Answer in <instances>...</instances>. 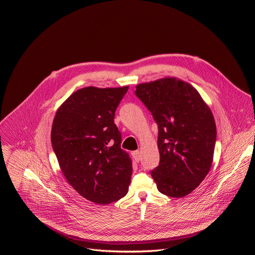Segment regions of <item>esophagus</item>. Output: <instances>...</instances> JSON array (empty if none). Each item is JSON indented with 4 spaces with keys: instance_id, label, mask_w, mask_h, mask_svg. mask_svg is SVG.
<instances>
[{
    "instance_id": "esophagus-1",
    "label": "esophagus",
    "mask_w": 255,
    "mask_h": 255,
    "mask_svg": "<svg viewBox=\"0 0 255 255\" xmlns=\"http://www.w3.org/2000/svg\"><path fill=\"white\" fill-rule=\"evenodd\" d=\"M131 154H132L134 160H135L136 162H139V160H140V153H139V151H138V150L133 151Z\"/></svg>"
}]
</instances>
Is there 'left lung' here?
<instances>
[{"instance_id":"8db88e82","label":"left lung","mask_w":255,"mask_h":255,"mask_svg":"<svg viewBox=\"0 0 255 255\" xmlns=\"http://www.w3.org/2000/svg\"><path fill=\"white\" fill-rule=\"evenodd\" d=\"M135 95L158 126L160 160L151 170L158 191L171 198L191 194L213 161L217 129L211 110L194 87L175 78L140 84Z\"/></svg>"}]
</instances>
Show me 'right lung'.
Returning <instances> with one entry per match:
<instances>
[{"label": "right lung", "instance_id": "right-lung-1", "mask_svg": "<svg viewBox=\"0 0 255 255\" xmlns=\"http://www.w3.org/2000/svg\"><path fill=\"white\" fill-rule=\"evenodd\" d=\"M128 87H88L59 107L51 129L52 148L68 184L81 196L106 205L123 198L131 181L132 162L121 149L114 123Z\"/></svg>", "mask_w": 255, "mask_h": 255}]
</instances>
